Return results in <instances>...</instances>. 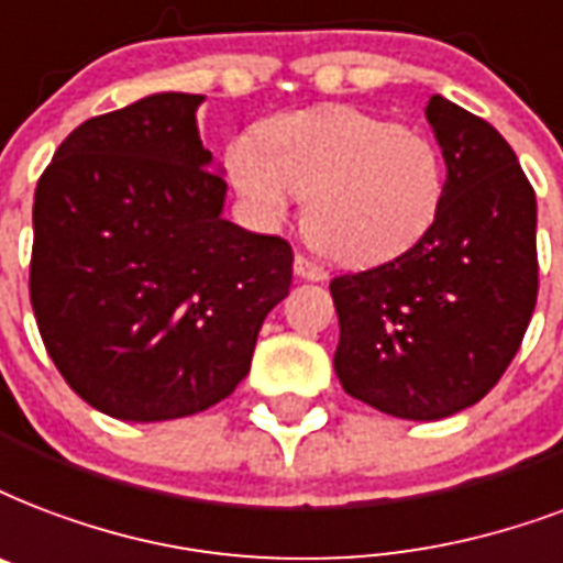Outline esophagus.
Listing matches in <instances>:
<instances>
[{
    "mask_svg": "<svg viewBox=\"0 0 563 563\" xmlns=\"http://www.w3.org/2000/svg\"><path fill=\"white\" fill-rule=\"evenodd\" d=\"M295 274L300 280H324V268L319 263H312L310 256H303V253L295 256Z\"/></svg>",
    "mask_w": 563,
    "mask_h": 563,
    "instance_id": "esophagus-1",
    "label": "esophagus"
}]
</instances>
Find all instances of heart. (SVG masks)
Returning <instances> with one entry per match:
<instances>
[{"instance_id": "heart-1", "label": "heart", "mask_w": 563, "mask_h": 563, "mask_svg": "<svg viewBox=\"0 0 563 563\" xmlns=\"http://www.w3.org/2000/svg\"><path fill=\"white\" fill-rule=\"evenodd\" d=\"M235 188L268 218L303 197L307 242L339 265H375L413 247L443 203L440 150L416 129L319 106L265 120L256 147L227 153Z\"/></svg>"}]
</instances>
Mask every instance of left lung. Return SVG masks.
Returning a JSON list of instances; mask_svg holds the SVG:
<instances>
[{"label":"left lung","mask_w":563,"mask_h":563,"mask_svg":"<svg viewBox=\"0 0 563 563\" xmlns=\"http://www.w3.org/2000/svg\"><path fill=\"white\" fill-rule=\"evenodd\" d=\"M424 118L445 158L434 224L393 263L330 280L339 384L413 422L482 401L538 303V200L517 153L440 93Z\"/></svg>","instance_id":"left-lung-1"}]
</instances>
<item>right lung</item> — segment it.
<instances>
[{
	"label": "right lung",
	"instance_id": "1",
	"mask_svg": "<svg viewBox=\"0 0 563 563\" xmlns=\"http://www.w3.org/2000/svg\"><path fill=\"white\" fill-rule=\"evenodd\" d=\"M200 93H153L85 120L34 191L29 291L43 345L100 413H200L251 372L289 295L291 247L227 221L197 132Z\"/></svg>",
	"mask_w": 563,
	"mask_h": 563
}]
</instances>
